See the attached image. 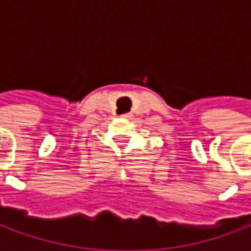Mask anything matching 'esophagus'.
I'll list each match as a JSON object with an SVG mask.
<instances>
[{
  "label": "esophagus",
  "mask_w": 251,
  "mask_h": 251,
  "mask_svg": "<svg viewBox=\"0 0 251 251\" xmlns=\"http://www.w3.org/2000/svg\"><path fill=\"white\" fill-rule=\"evenodd\" d=\"M130 115H131V114H125V115H124V117H125V118H129Z\"/></svg>",
  "instance_id": "esophagus-1"
}]
</instances>
